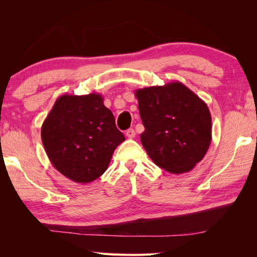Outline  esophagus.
<instances>
[{"mask_svg": "<svg viewBox=\"0 0 257 257\" xmlns=\"http://www.w3.org/2000/svg\"><path fill=\"white\" fill-rule=\"evenodd\" d=\"M125 136H127L128 138H134L135 136H136V132L132 128V129H128L127 132H125Z\"/></svg>", "mask_w": 257, "mask_h": 257, "instance_id": "obj_1", "label": "esophagus"}]
</instances>
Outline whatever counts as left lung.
Returning a JSON list of instances; mask_svg holds the SVG:
<instances>
[{"instance_id":"1","label":"left lung","mask_w":257,"mask_h":257,"mask_svg":"<svg viewBox=\"0 0 257 257\" xmlns=\"http://www.w3.org/2000/svg\"><path fill=\"white\" fill-rule=\"evenodd\" d=\"M145 130L142 144L158 167L185 173L201 162L212 141V118L206 103L179 81L137 89Z\"/></svg>"}]
</instances>
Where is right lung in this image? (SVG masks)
<instances>
[{
  "label": "right lung",
  "instance_id": "right-lung-1",
  "mask_svg": "<svg viewBox=\"0 0 257 257\" xmlns=\"http://www.w3.org/2000/svg\"><path fill=\"white\" fill-rule=\"evenodd\" d=\"M124 141L101 94H64L42 125V142L53 167L78 184L101 177Z\"/></svg>",
  "mask_w": 257,
  "mask_h": 257
}]
</instances>
